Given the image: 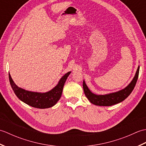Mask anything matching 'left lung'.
Returning <instances> with one entry per match:
<instances>
[{
    "instance_id": "obj_1",
    "label": "left lung",
    "mask_w": 146,
    "mask_h": 146,
    "mask_svg": "<svg viewBox=\"0 0 146 146\" xmlns=\"http://www.w3.org/2000/svg\"><path fill=\"white\" fill-rule=\"evenodd\" d=\"M139 68H140V66H139L134 78H133L132 81L126 88L120 91L108 95H97L92 94L90 91L87 86L86 85L85 82L83 81V87L85 95L92 104L96 105H99V106H111V105L119 104L120 102L124 100L126 98H127L129 95L131 94L133 90H134L138 79Z\"/></svg>"
}]
</instances>
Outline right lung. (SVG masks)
Instances as JSON below:
<instances>
[{
    "label": "right lung",
    "instance_id": "right-lung-1",
    "mask_svg": "<svg viewBox=\"0 0 146 146\" xmlns=\"http://www.w3.org/2000/svg\"><path fill=\"white\" fill-rule=\"evenodd\" d=\"M71 72L67 73L62 77L58 84L48 92L37 93L26 91L22 89L15 84L10 74H9V82L11 87L15 95L24 103L33 107L38 108H47L51 107L60 100L63 92L64 83Z\"/></svg>",
    "mask_w": 146,
    "mask_h": 146
}]
</instances>
